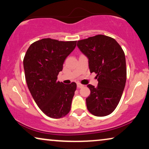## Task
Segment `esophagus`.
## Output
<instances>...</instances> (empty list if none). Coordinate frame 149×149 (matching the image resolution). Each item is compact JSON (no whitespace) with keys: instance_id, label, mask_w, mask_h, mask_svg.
<instances>
[{"instance_id":"1","label":"esophagus","mask_w":149,"mask_h":149,"mask_svg":"<svg viewBox=\"0 0 149 149\" xmlns=\"http://www.w3.org/2000/svg\"><path fill=\"white\" fill-rule=\"evenodd\" d=\"M83 86H84V85L80 84V83H78V84H77V87H78V88H82Z\"/></svg>"}]
</instances>
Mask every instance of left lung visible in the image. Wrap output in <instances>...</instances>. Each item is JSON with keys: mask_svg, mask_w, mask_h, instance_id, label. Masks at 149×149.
<instances>
[{"mask_svg": "<svg viewBox=\"0 0 149 149\" xmlns=\"http://www.w3.org/2000/svg\"><path fill=\"white\" fill-rule=\"evenodd\" d=\"M77 45L88 58L91 73L97 74L98 85L88 84L86 106L96 116L110 114L119 103L127 79L123 49L112 37L97 35L79 40Z\"/></svg>", "mask_w": 149, "mask_h": 149, "instance_id": "1", "label": "left lung"}]
</instances>
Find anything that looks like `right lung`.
<instances>
[{
	"label": "right lung",
	"mask_w": 149,
	"mask_h": 149,
	"mask_svg": "<svg viewBox=\"0 0 149 149\" xmlns=\"http://www.w3.org/2000/svg\"><path fill=\"white\" fill-rule=\"evenodd\" d=\"M76 42L42 39L30 45L24 58L28 88L40 110L50 118H63L71 110L77 85L64 84L57 76Z\"/></svg>",
	"instance_id": "1"
}]
</instances>
